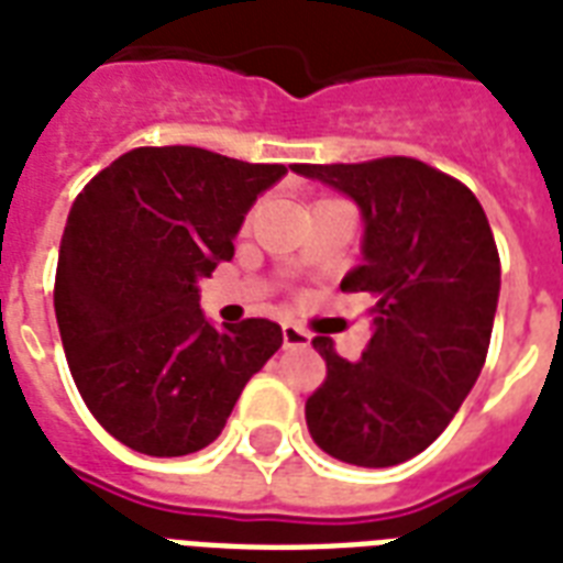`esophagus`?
<instances>
[{"mask_svg": "<svg viewBox=\"0 0 563 563\" xmlns=\"http://www.w3.org/2000/svg\"><path fill=\"white\" fill-rule=\"evenodd\" d=\"M312 336L300 324H283V345L286 349H310Z\"/></svg>", "mask_w": 563, "mask_h": 563, "instance_id": "1", "label": "esophagus"}]
</instances>
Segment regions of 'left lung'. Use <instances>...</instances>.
<instances>
[{
	"label": "left lung",
	"mask_w": 563,
	"mask_h": 563,
	"mask_svg": "<svg viewBox=\"0 0 563 563\" xmlns=\"http://www.w3.org/2000/svg\"><path fill=\"white\" fill-rule=\"evenodd\" d=\"M291 170L357 203L363 263L342 289L375 298L360 360L312 339L328 377L307 398V428L336 461L396 466L443 434L482 375L501 286L487 214L470 188L416 158Z\"/></svg>",
	"instance_id": "8db88e82"
}]
</instances>
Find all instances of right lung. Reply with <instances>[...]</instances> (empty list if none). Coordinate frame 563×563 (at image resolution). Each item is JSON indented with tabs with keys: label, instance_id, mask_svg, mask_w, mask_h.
<instances>
[{
	"label": "right lung",
	"instance_id": "1",
	"mask_svg": "<svg viewBox=\"0 0 563 563\" xmlns=\"http://www.w3.org/2000/svg\"><path fill=\"white\" fill-rule=\"evenodd\" d=\"M286 177L200 147H139L85 186L62 235L55 319L97 422L150 457L200 452L244 384L283 345L280 324L218 330L200 286L256 197Z\"/></svg>",
	"mask_w": 563,
	"mask_h": 563
}]
</instances>
